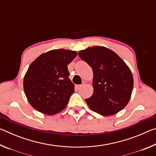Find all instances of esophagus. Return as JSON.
Listing matches in <instances>:
<instances>
[{"instance_id":"obj_1","label":"esophagus","mask_w":156,"mask_h":156,"mask_svg":"<svg viewBox=\"0 0 156 156\" xmlns=\"http://www.w3.org/2000/svg\"><path fill=\"white\" fill-rule=\"evenodd\" d=\"M82 87H83V85H82V84H77V85H76V89H77V90H79V89H80Z\"/></svg>"}]
</instances>
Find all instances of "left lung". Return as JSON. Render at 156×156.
Wrapping results in <instances>:
<instances>
[{
    "mask_svg": "<svg viewBox=\"0 0 156 156\" xmlns=\"http://www.w3.org/2000/svg\"><path fill=\"white\" fill-rule=\"evenodd\" d=\"M94 73V93L85 101L90 109L104 116L113 115L128 104L133 78L127 65L117 54L103 46H94L78 52Z\"/></svg>",
    "mask_w": 156,
    "mask_h": 156,
    "instance_id": "left-lung-1",
    "label": "left lung"
}]
</instances>
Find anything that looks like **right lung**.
Wrapping results in <instances>:
<instances>
[{
  "label": "right lung",
  "instance_id": "right-lung-1",
  "mask_svg": "<svg viewBox=\"0 0 156 156\" xmlns=\"http://www.w3.org/2000/svg\"><path fill=\"white\" fill-rule=\"evenodd\" d=\"M77 56L69 49H53L31 63L23 79V89L34 109L51 115L62 112L74 92L67 65Z\"/></svg>",
  "mask_w": 156,
  "mask_h": 156
}]
</instances>
